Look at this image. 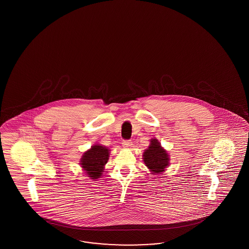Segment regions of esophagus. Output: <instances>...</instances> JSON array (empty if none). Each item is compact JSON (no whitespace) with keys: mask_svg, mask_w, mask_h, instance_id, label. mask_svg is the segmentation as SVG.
Here are the masks:
<instances>
[{"mask_svg":"<svg viewBox=\"0 0 249 249\" xmlns=\"http://www.w3.org/2000/svg\"><path fill=\"white\" fill-rule=\"evenodd\" d=\"M122 146H123V148L129 149V148H131V146H132V142H131L130 141H123V142H122Z\"/></svg>","mask_w":249,"mask_h":249,"instance_id":"34e87169","label":"esophagus"}]
</instances>
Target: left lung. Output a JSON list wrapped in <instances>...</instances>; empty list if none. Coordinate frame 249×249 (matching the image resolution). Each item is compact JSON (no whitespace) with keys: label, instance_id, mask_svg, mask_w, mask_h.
I'll use <instances>...</instances> for the list:
<instances>
[{"label":"left lung","instance_id":"8db88e82","mask_svg":"<svg viewBox=\"0 0 249 249\" xmlns=\"http://www.w3.org/2000/svg\"><path fill=\"white\" fill-rule=\"evenodd\" d=\"M145 165L152 174H161L169 166V154L160 146L157 139H151V144L143 152Z\"/></svg>","mask_w":249,"mask_h":249}]
</instances>
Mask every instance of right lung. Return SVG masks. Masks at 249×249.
Wrapping results in <instances>:
<instances>
[{"label":"right lung","mask_w":249,"mask_h":249,"mask_svg":"<svg viewBox=\"0 0 249 249\" xmlns=\"http://www.w3.org/2000/svg\"><path fill=\"white\" fill-rule=\"evenodd\" d=\"M109 149L100 144L91 146L90 149L84 152L80 160V165L87 173L88 177L96 180L100 178L104 172V166L108 160Z\"/></svg>","instance_id":"right-lung-1"}]
</instances>
